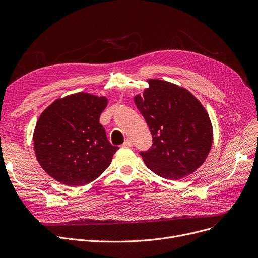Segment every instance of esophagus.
<instances>
[{
  "label": "esophagus",
  "mask_w": 258,
  "mask_h": 258,
  "mask_svg": "<svg viewBox=\"0 0 258 258\" xmlns=\"http://www.w3.org/2000/svg\"><path fill=\"white\" fill-rule=\"evenodd\" d=\"M132 145H133V141L131 139H126L123 142V144H122V146H124V147H131Z\"/></svg>",
  "instance_id": "34e87169"
}]
</instances>
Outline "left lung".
<instances>
[{"instance_id":"8db88e82","label":"left lung","mask_w":258,"mask_h":258,"mask_svg":"<svg viewBox=\"0 0 258 258\" xmlns=\"http://www.w3.org/2000/svg\"><path fill=\"white\" fill-rule=\"evenodd\" d=\"M134 98L153 136V145L140 152L146 166L162 178L179 180L206 160L213 131L206 110L184 88L160 79Z\"/></svg>"}]
</instances>
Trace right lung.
<instances>
[{
  "label": "right lung",
  "instance_id": "right-lung-1",
  "mask_svg": "<svg viewBox=\"0 0 258 258\" xmlns=\"http://www.w3.org/2000/svg\"><path fill=\"white\" fill-rule=\"evenodd\" d=\"M105 97L76 93L51 103L39 116L33 150L39 165L68 186L86 185L111 164L119 150L106 138L99 117Z\"/></svg>",
  "mask_w": 258,
  "mask_h": 258
}]
</instances>
